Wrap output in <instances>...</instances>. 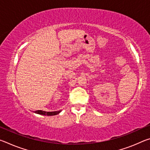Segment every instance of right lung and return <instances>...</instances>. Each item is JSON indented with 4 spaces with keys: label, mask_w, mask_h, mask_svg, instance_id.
<instances>
[{
    "label": "right lung",
    "mask_w": 150,
    "mask_h": 150,
    "mask_svg": "<svg viewBox=\"0 0 150 150\" xmlns=\"http://www.w3.org/2000/svg\"><path fill=\"white\" fill-rule=\"evenodd\" d=\"M62 110H57V111H54V112H46V111H44V110H35L34 112L38 114V115H45V116H54V115H57L58 114H59Z\"/></svg>",
    "instance_id": "right-lung-1"
}]
</instances>
